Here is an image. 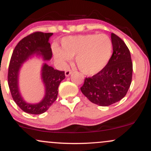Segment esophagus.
<instances>
[{"instance_id": "1", "label": "esophagus", "mask_w": 151, "mask_h": 151, "mask_svg": "<svg viewBox=\"0 0 151 151\" xmlns=\"http://www.w3.org/2000/svg\"><path fill=\"white\" fill-rule=\"evenodd\" d=\"M72 71L71 70H70V69H69V70H67V71H65V75L67 76V77H68V76H70L71 74H72Z\"/></svg>"}]
</instances>
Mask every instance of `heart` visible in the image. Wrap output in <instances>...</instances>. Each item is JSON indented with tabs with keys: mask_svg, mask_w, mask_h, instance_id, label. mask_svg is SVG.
Instances as JSON below:
<instances>
[{
	"mask_svg": "<svg viewBox=\"0 0 151 151\" xmlns=\"http://www.w3.org/2000/svg\"><path fill=\"white\" fill-rule=\"evenodd\" d=\"M113 43L106 34H88L70 36L62 40V49L53 48L55 58L65 66L76 57V65L81 73L93 75L106 67L110 60Z\"/></svg>",
	"mask_w": 151,
	"mask_h": 151,
	"instance_id": "1",
	"label": "heart"
}]
</instances>
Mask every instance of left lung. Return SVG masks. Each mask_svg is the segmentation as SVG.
I'll return each instance as SVG.
<instances>
[{
  "instance_id": "left-lung-1",
  "label": "left lung",
  "mask_w": 151,
  "mask_h": 151,
  "mask_svg": "<svg viewBox=\"0 0 151 151\" xmlns=\"http://www.w3.org/2000/svg\"><path fill=\"white\" fill-rule=\"evenodd\" d=\"M113 54L106 67L91 77H86L81 92L90 101L107 106L122 99L128 92L133 74L131 53L125 42L111 33Z\"/></svg>"
}]
</instances>
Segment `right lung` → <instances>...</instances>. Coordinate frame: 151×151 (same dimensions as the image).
I'll return each instance as SVG.
<instances>
[{
  "mask_svg": "<svg viewBox=\"0 0 151 151\" xmlns=\"http://www.w3.org/2000/svg\"><path fill=\"white\" fill-rule=\"evenodd\" d=\"M52 35L51 32H35L26 36L15 46L10 58L8 72V86L14 101L26 113L41 114L45 112L57 99L58 86L65 78L64 71L55 70L45 64L42 70V77L46 92L42 101L37 104L26 103L19 93L18 76L21 64L35 53L42 55L45 60H50L52 52L48 41Z\"/></svg>",
  "mask_w": 151,
  "mask_h": 151,
  "instance_id": "1",
  "label": "right lung"
}]
</instances>
